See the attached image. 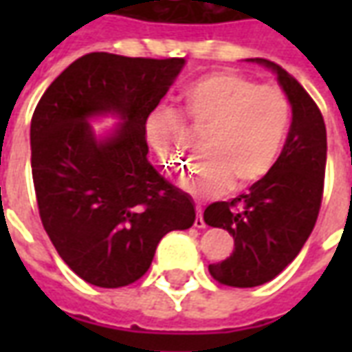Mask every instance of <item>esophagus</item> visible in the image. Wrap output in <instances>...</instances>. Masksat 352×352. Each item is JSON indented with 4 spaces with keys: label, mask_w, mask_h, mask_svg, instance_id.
<instances>
[{
    "label": "esophagus",
    "mask_w": 352,
    "mask_h": 352,
    "mask_svg": "<svg viewBox=\"0 0 352 352\" xmlns=\"http://www.w3.org/2000/svg\"><path fill=\"white\" fill-rule=\"evenodd\" d=\"M196 211H198V217H196V221H194V226H196V228H206V222H204V217H201V207L196 206Z\"/></svg>",
    "instance_id": "34e87169"
}]
</instances>
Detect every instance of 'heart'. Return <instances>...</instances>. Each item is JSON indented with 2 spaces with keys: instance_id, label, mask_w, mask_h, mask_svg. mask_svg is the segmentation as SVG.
I'll return each mask as SVG.
<instances>
[{
  "instance_id": "b5f03b06",
  "label": "heart",
  "mask_w": 352,
  "mask_h": 352,
  "mask_svg": "<svg viewBox=\"0 0 352 352\" xmlns=\"http://www.w3.org/2000/svg\"><path fill=\"white\" fill-rule=\"evenodd\" d=\"M192 128L207 131L196 168L179 184L196 198H211L232 186L247 188L264 179L279 158L290 124L285 92L236 72L209 73L183 92ZM145 141L168 171L186 162V131L173 109L156 107L145 118Z\"/></svg>"
}]
</instances>
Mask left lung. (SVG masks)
I'll return each instance as SVG.
<instances>
[{
  "label": "left lung",
  "instance_id": "left-lung-1",
  "mask_svg": "<svg viewBox=\"0 0 352 352\" xmlns=\"http://www.w3.org/2000/svg\"><path fill=\"white\" fill-rule=\"evenodd\" d=\"M272 69L292 107V124L272 171L232 201H214L204 221L228 230L234 251L209 273L222 285L260 287L275 279L302 251L317 222L326 169V126L317 103L280 65L249 58Z\"/></svg>",
  "mask_w": 352,
  "mask_h": 352
}]
</instances>
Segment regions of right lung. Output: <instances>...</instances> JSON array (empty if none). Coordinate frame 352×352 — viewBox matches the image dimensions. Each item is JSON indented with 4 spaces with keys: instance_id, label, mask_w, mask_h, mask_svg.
<instances>
[{
    "instance_id": "1",
    "label": "right lung",
    "mask_w": 352,
    "mask_h": 352,
    "mask_svg": "<svg viewBox=\"0 0 352 352\" xmlns=\"http://www.w3.org/2000/svg\"><path fill=\"white\" fill-rule=\"evenodd\" d=\"M184 58L90 52L52 80L30 128L32 175L45 232L80 279L103 288L135 283L160 239L196 221L188 194L148 162L143 126ZM121 122L96 136L89 120Z\"/></svg>"
}]
</instances>
